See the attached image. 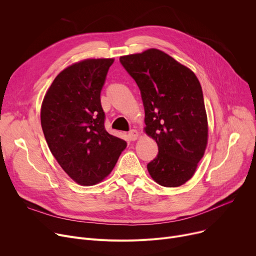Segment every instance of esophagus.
<instances>
[{
    "label": "esophagus",
    "mask_w": 256,
    "mask_h": 256,
    "mask_svg": "<svg viewBox=\"0 0 256 256\" xmlns=\"http://www.w3.org/2000/svg\"><path fill=\"white\" fill-rule=\"evenodd\" d=\"M139 137V132L137 130H130L128 134V138L130 140V141H134L137 140Z\"/></svg>",
    "instance_id": "obj_1"
}]
</instances>
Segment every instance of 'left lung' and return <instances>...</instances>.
I'll list each match as a JSON object with an SVG mask.
<instances>
[{
	"instance_id": "8db88e82",
	"label": "left lung",
	"mask_w": 256,
	"mask_h": 256,
	"mask_svg": "<svg viewBox=\"0 0 256 256\" xmlns=\"http://www.w3.org/2000/svg\"><path fill=\"white\" fill-rule=\"evenodd\" d=\"M141 90L144 132L158 143V154L147 164L151 178L178 187L196 173L208 144V119L196 74L156 48L119 58Z\"/></svg>"
}]
</instances>
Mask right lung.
I'll return each mask as SVG.
<instances>
[{"instance_id":"obj_1","label":"right lung","mask_w":256,"mask_h":256,"mask_svg":"<svg viewBox=\"0 0 256 256\" xmlns=\"http://www.w3.org/2000/svg\"><path fill=\"white\" fill-rule=\"evenodd\" d=\"M114 58H88L64 69L47 90L41 126L48 147L64 171L84 186L103 181L126 142L104 126L100 90Z\"/></svg>"}]
</instances>
